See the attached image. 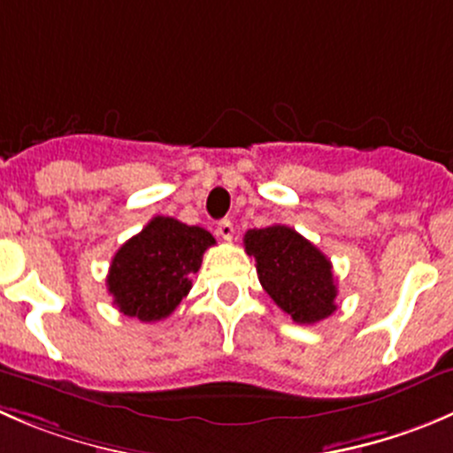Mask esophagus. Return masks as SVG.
Wrapping results in <instances>:
<instances>
[{"mask_svg": "<svg viewBox=\"0 0 453 453\" xmlns=\"http://www.w3.org/2000/svg\"><path fill=\"white\" fill-rule=\"evenodd\" d=\"M217 232H219V236H221L223 241H232V239H234V226H232L230 219H223V221H219Z\"/></svg>", "mask_w": 453, "mask_h": 453, "instance_id": "obj_1", "label": "esophagus"}]
</instances>
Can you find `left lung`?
<instances>
[{"label":"left lung","mask_w":453,"mask_h":453,"mask_svg":"<svg viewBox=\"0 0 453 453\" xmlns=\"http://www.w3.org/2000/svg\"><path fill=\"white\" fill-rule=\"evenodd\" d=\"M245 252L257 261V274L272 301L294 323L311 325L336 310L332 263L305 236L288 226L245 232Z\"/></svg>","instance_id":"8db88e82"}]
</instances>
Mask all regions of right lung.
Returning <instances> with one entry per match:
<instances>
[{
  "mask_svg": "<svg viewBox=\"0 0 453 453\" xmlns=\"http://www.w3.org/2000/svg\"><path fill=\"white\" fill-rule=\"evenodd\" d=\"M214 236L173 217H155L117 250L108 272V292L130 319L143 323L168 319L192 288Z\"/></svg>",
  "mask_w": 453,
  "mask_h": 453,
  "instance_id": "obj_1",
  "label": "right lung"
}]
</instances>
